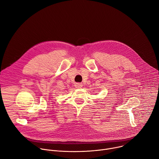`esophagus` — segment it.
<instances>
[{"label": "esophagus", "mask_w": 159, "mask_h": 159, "mask_svg": "<svg viewBox=\"0 0 159 159\" xmlns=\"http://www.w3.org/2000/svg\"><path fill=\"white\" fill-rule=\"evenodd\" d=\"M75 86L76 87V88H81L82 87V84L80 83H76L75 84Z\"/></svg>", "instance_id": "1"}]
</instances>
